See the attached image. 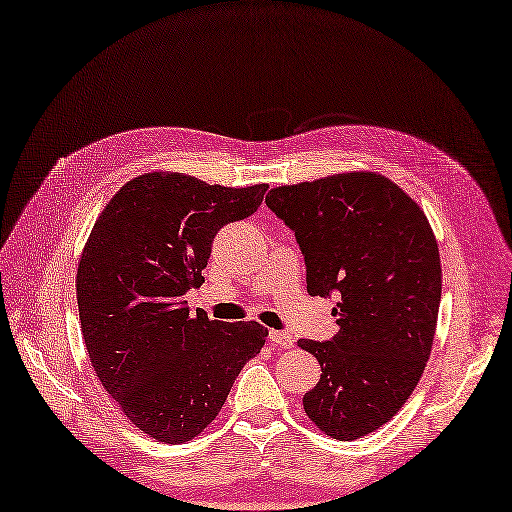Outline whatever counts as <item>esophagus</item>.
<instances>
[{
    "instance_id": "obj_1",
    "label": "esophagus",
    "mask_w": 512,
    "mask_h": 512,
    "mask_svg": "<svg viewBox=\"0 0 512 512\" xmlns=\"http://www.w3.org/2000/svg\"><path fill=\"white\" fill-rule=\"evenodd\" d=\"M268 339L275 347H284V350H288V347H292V343H295V341H292V336L284 330H270Z\"/></svg>"
}]
</instances>
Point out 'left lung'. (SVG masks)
<instances>
[{"label": "left lung", "instance_id": "1", "mask_svg": "<svg viewBox=\"0 0 512 512\" xmlns=\"http://www.w3.org/2000/svg\"><path fill=\"white\" fill-rule=\"evenodd\" d=\"M266 204L295 231L310 295H341L334 339H299L321 365L303 409L334 440L367 436L396 416L427 367L442 295L436 235L374 171L277 187Z\"/></svg>", "mask_w": 512, "mask_h": 512}]
</instances>
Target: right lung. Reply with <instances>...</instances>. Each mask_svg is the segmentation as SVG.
I'll return each mask as SVG.
<instances>
[{
	"label": "right lung",
	"instance_id": "add662e5",
	"mask_svg": "<svg viewBox=\"0 0 512 512\" xmlns=\"http://www.w3.org/2000/svg\"><path fill=\"white\" fill-rule=\"evenodd\" d=\"M266 189L145 173L116 191L85 242L76 270L85 350L118 409L156 442L182 444L209 427L266 343L257 321H211L184 301L202 286L215 233L253 215Z\"/></svg>",
	"mask_w": 512,
	"mask_h": 512
}]
</instances>
